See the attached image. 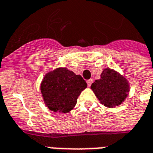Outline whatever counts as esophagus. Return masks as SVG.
Masks as SVG:
<instances>
[{
	"mask_svg": "<svg viewBox=\"0 0 153 153\" xmlns=\"http://www.w3.org/2000/svg\"><path fill=\"white\" fill-rule=\"evenodd\" d=\"M93 82V80L92 79H88V81H87V83H88V87H90V86L91 85V83Z\"/></svg>",
	"mask_w": 153,
	"mask_h": 153,
	"instance_id": "34e87169",
	"label": "esophagus"
}]
</instances>
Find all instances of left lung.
<instances>
[{"mask_svg": "<svg viewBox=\"0 0 153 153\" xmlns=\"http://www.w3.org/2000/svg\"><path fill=\"white\" fill-rule=\"evenodd\" d=\"M91 88L100 103L108 108L121 105L128 96L130 89L127 80L109 68L103 71L100 79L96 80Z\"/></svg>", "mask_w": 153, "mask_h": 153, "instance_id": "1", "label": "left lung"}]
</instances>
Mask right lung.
I'll use <instances>...</instances> for the list:
<instances>
[{"label":"right lung","instance_id":"1","mask_svg":"<svg viewBox=\"0 0 153 153\" xmlns=\"http://www.w3.org/2000/svg\"><path fill=\"white\" fill-rule=\"evenodd\" d=\"M87 86L81 75L66 68H57L45 75L40 90L45 104L50 110L68 113L75 106L78 97Z\"/></svg>","mask_w":153,"mask_h":153}]
</instances>
